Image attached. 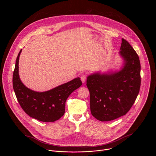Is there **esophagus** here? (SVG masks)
<instances>
[{
    "label": "esophagus",
    "instance_id": "1",
    "mask_svg": "<svg viewBox=\"0 0 156 156\" xmlns=\"http://www.w3.org/2000/svg\"><path fill=\"white\" fill-rule=\"evenodd\" d=\"M80 79H81V80H82V83H85V82H86V79H87V76H86V75H85V74H83V75H82L81 76V77H80Z\"/></svg>",
    "mask_w": 156,
    "mask_h": 156
}]
</instances>
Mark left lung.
Here are the masks:
<instances>
[{"label":"left lung","mask_w":156,"mask_h":156,"mask_svg":"<svg viewBox=\"0 0 156 156\" xmlns=\"http://www.w3.org/2000/svg\"><path fill=\"white\" fill-rule=\"evenodd\" d=\"M119 55L122 66L115 71H100L87 77L92 116L109 121L125 115L137 98L140 87V64L133 48L122 39Z\"/></svg>","instance_id":"1"}]
</instances>
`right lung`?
<instances>
[{
	"mask_svg": "<svg viewBox=\"0 0 156 156\" xmlns=\"http://www.w3.org/2000/svg\"><path fill=\"white\" fill-rule=\"evenodd\" d=\"M20 51L13 73L12 84L17 100L29 116L43 122H54L65 113L66 102L69 95L82 85L80 78L73 80L53 89L37 92L27 88L20 80L19 73Z\"/></svg>",
	"mask_w": 156,
	"mask_h": 156,
	"instance_id": "add662e5",
	"label": "right lung"
}]
</instances>
